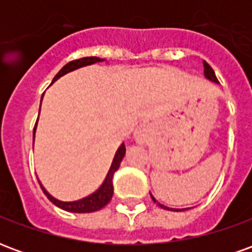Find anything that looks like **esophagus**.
I'll return each instance as SVG.
<instances>
[{"instance_id": "obj_1", "label": "esophagus", "mask_w": 252, "mask_h": 252, "mask_svg": "<svg viewBox=\"0 0 252 252\" xmlns=\"http://www.w3.org/2000/svg\"><path fill=\"white\" fill-rule=\"evenodd\" d=\"M147 135H148L147 126H142L139 129H137L136 133H135V137H136L137 142L143 143L146 139H147Z\"/></svg>"}]
</instances>
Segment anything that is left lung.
I'll return each mask as SVG.
<instances>
[{
    "label": "left lung",
    "mask_w": 252,
    "mask_h": 252,
    "mask_svg": "<svg viewBox=\"0 0 252 252\" xmlns=\"http://www.w3.org/2000/svg\"><path fill=\"white\" fill-rule=\"evenodd\" d=\"M204 72H205V77L208 78V79H211V81H213V82H216V83L219 82L216 78V74H215V71H213V68H212V67L205 62V61H204ZM151 197H153V195H151ZM153 200H154V202H157L154 197H153ZM157 204H158L160 208H163V209H169L167 206H163L162 204H159V202H157ZM170 211H180V209H170Z\"/></svg>",
    "instance_id": "left-lung-1"
}]
</instances>
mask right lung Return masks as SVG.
I'll list each match as a JSON object with an SVG mask.
<instances>
[{
  "label": "right lung",
  "instance_id": "add662e5",
  "mask_svg": "<svg viewBox=\"0 0 252 252\" xmlns=\"http://www.w3.org/2000/svg\"><path fill=\"white\" fill-rule=\"evenodd\" d=\"M104 59H99L97 57H86V58H79V59H75V61H71V62H68L66 66L62 67V70L58 72L55 78H54V81L52 82H55L57 79L67 74V72L72 71V70H77L79 67L83 66H88V64H93V63L97 62H102ZM36 129V126H35ZM124 155H126V146H124V143L121 144L119 150H117V153H116L115 158H113V162H112V166H110L109 171H108V174L105 177L104 182H102V185L99 186L98 189L94 191L93 194L88 195V197H85L82 200H78L74 201V202H64V201H59L57 198H54L46 189H44V186H41V189L44 191V194L48 197V200L54 202L55 205L59 206V208H62L64 211L68 212H74V213H90V212H95L101 209V208H104L110 200H112V195H113V174H115V171L119 167H120V163L123 158H124Z\"/></svg>",
  "mask_w": 252,
  "mask_h": 252
}]
</instances>
